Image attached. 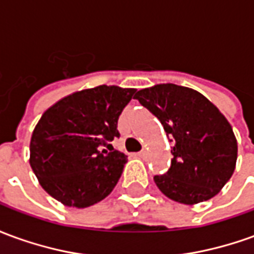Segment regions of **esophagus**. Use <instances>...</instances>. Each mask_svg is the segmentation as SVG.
Returning <instances> with one entry per match:
<instances>
[{"label": "esophagus", "mask_w": 254, "mask_h": 254, "mask_svg": "<svg viewBox=\"0 0 254 254\" xmlns=\"http://www.w3.org/2000/svg\"><path fill=\"white\" fill-rule=\"evenodd\" d=\"M138 156H140V158H147V156H148V151H147V149H143V151H140V152H138Z\"/></svg>", "instance_id": "esophagus-1"}]
</instances>
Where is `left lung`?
Wrapping results in <instances>:
<instances>
[{
	"instance_id": "1",
	"label": "left lung",
	"mask_w": 254,
	"mask_h": 254,
	"mask_svg": "<svg viewBox=\"0 0 254 254\" xmlns=\"http://www.w3.org/2000/svg\"><path fill=\"white\" fill-rule=\"evenodd\" d=\"M171 136L170 169L154 181L174 201L197 204L216 196L237 162V138L224 116L194 89L158 84L134 95Z\"/></svg>"
}]
</instances>
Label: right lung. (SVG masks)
<instances>
[{"instance_id":"1","label":"right lung","mask_w":254,"mask_h":254,"mask_svg":"<svg viewBox=\"0 0 254 254\" xmlns=\"http://www.w3.org/2000/svg\"><path fill=\"white\" fill-rule=\"evenodd\" d=\"M134 92L99 85L67 95L43 113L31 137L30 165L57 201L85 208L114 189L127 160L110 143L120 137L118 118Z\"/></svg>"}]
</instances>
